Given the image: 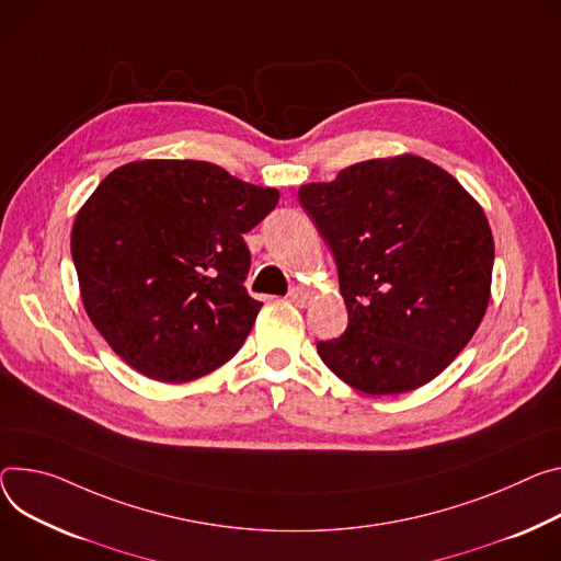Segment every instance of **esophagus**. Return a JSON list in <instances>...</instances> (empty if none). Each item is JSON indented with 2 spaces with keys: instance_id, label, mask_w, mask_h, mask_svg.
<instances>
[{
  "instance_id": "1",
  "label": "esophagus",
  "mask_w": 561,
  "mask_h": 561,
  "mask_svg": "<svg viewBox=\"0 0 561 561\" xmlns=\"http://www.w3.org/2000/svg\"><path fill=\"white\" fill-rule=\"evenodd\" d=\"M288 299L295 304V307H307L309 299H311V293L304 288V286H295L290 293H288Z\"/></svg>"
}]
</instances>
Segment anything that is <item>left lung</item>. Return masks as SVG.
<instances>
[{
	"mask_svg": "<svg viewBox=\"0 0 561 561\" xmlns=\"http://www.w3.org/2000/svg\"><path fill=\"white\" fill-rule=\"evenodd\" d=\"M337 264L348 324L318 342L348 387L393 396L434 380L479 329L494 239L479 201L427 159L400 154L299 187Z\"/></svg>",
	"mask_w": 561,
	"mask_h": 561,
	"instance_id": "8db88e82",
	"label": "left lung"
}]
</instances>
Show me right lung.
I'll return each instance as SVG.
<instances>
[{
  "instance_id": "1",
  "label": "right lung",
  "mask_w": 561,
  "mask_h": 561,
  "mask_svg": "<svg viewBox=\"0 0 561 561\" xmlns=\"http://www.w3.org/2000/svg\"><path fill=\"white\" fill-rule=\"evenodd\" d=\"M279 201L275 187L206 161H134L78 210L71 257L84 311L138 374L187 382L226 365L262 301L243 286V234Z\"/></svg>"
}]
</instances>
